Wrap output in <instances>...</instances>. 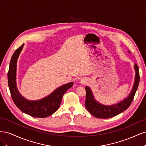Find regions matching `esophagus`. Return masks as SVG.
I'll return each mask as SVG.
<instances>
[{
	"label": "esophagus",
	"mask_w": 146,
	"mask_h": 146,
	"mask_svg": "<svg viewBox=\"0 0 146 146\" xmlns=\"http://www.w3.org/2000/svg\"><path fill=\"white\" fill-rule=\"evenodd\" d=\"M80 82L82 84H83V85H85V84H86L87 83V80H86V79H82V80H80Z\"/></svg>",
	"instance_id": "obj_1"
}]
</instances>
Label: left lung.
I'll use <instances>...</instances> for the list:
<instances>
[{
  "instance_id": "left-lung-1",
  "label": "left lung",
  "mask_w": 146,
  "mask_h": 146,
  "mask_svg": "<svg viewBox=\"0 0 146 146\" xmlns=\"http://www.w3.org/2000/svg\"><path fill=\"white\" fill-rule=\"evenodd\" d=\"M130 53V52H129ZM135 70V77L133 86L130 94L123 100L119 102L117 104L111 105H103L97 101L94 98L91 88L89 86L85 87L86 90V100L85 107L88 111L92 115L102 119H107L113 117L117 114L125 111L130 107L134 98L136 91L138 89L139 83V73L138 66L136 63L134 64Z\"/></svg>"
}]
</instances>
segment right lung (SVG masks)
I'll return each instance as SVG.
<instances>
[{"instance_id": "1", "label": "right lung", "mask_w": 146, "mask_h": 146, "mask_svg": "<svg viewBox=\"0 0 146 146\" xmlns=\"http://www.w3.org/2000/svg\"><path fill=\"white\" fill-rule=\"evenodd\" d=\"M24 46V44L13 54L8 72V86L12 99L21 111L31 116L39 118L49 116L58 109L64 94L73 86L74 83L70 82L58 87L51 94L41 99L29 100L24 98L17 89L16 84L17 61Z\"/></svg>"}]
</instances>
